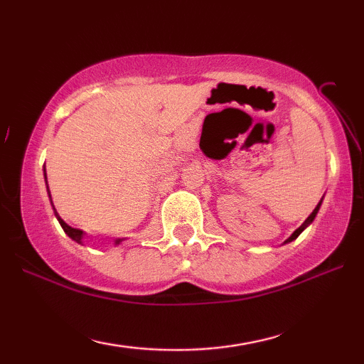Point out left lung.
<instances>
[{
    "label": "left lung",
    "instance_id": "obj_1",
    "mask_svg": "<svg viewBox=\"0 0 364 364\" xmlns=\"http://www.w3.org/2000/svg\"><path fill=\"white\" fill-rule=\"evenodd\" d=\"M319 207H321V200H319V204L315 207V210H313L311 213H310V217H308L305 221H304V225H301L300 228H297V230H295L294 232H292V236L291 237H287L286 239V241H284V244H287V242H292L294 241V239H297L299 236H300V232L301 231H304L305 230V228H308V226H310L311 225V221L313 220H315V217H316V213H318V210H319Z\"/></svg>",
    "mask_w": 364,
    "mask_h": 364
}]
</instances>
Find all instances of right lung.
Instances as JSON below:
<instances>
[{"instance_id": "add662e5", "label": "right lung", "mask_w": 364, "mask_h": 364, "mask_svg": "<svg viewBox=\"0 0 364 364\" xmlns=\"http://www.w3.org/2000/svg\"><path fill=\"white\" fill-rule=\"evenodd\" d=\"M45 181H46V170H45ZM48 196H49V199H51V194H49V188H48ZM51 205H53V200H51ZM53 210H54V215H56V218H58V221L60 223V226H63V230H64V232L67 234V236H69L70 239H73V241H75V242L82 244V239L85 236V232L82 230H77V228H72V226L67 225L65 221L59 217V213L56 212V208H54V205H53ZM122 241H123V239H115V245L120 244Z\"/></svg>"}]
</instances>
